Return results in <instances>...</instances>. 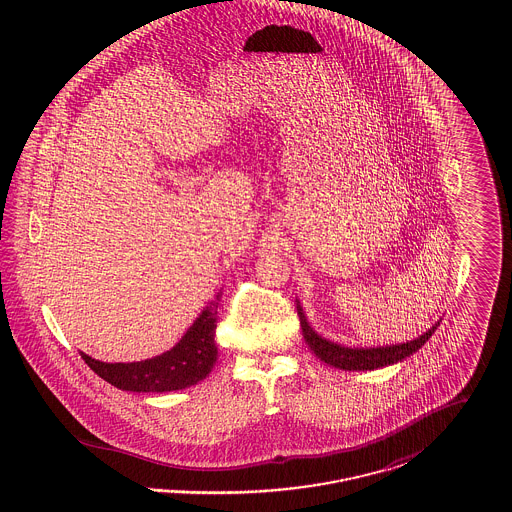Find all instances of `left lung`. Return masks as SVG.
<instances>
[{
	"instance_id": "obj_1",
	"label": "left lung",
	"mask_w": 512,
	"mask_h": 512,
	"mask_svg": "<svg viewBox=\"0 0 512 512\" xmlns=\"http://www.w3.org/2000/svg\"><path fill=\"white\" fill-rule=\"evenodd\" d=\"M297 315L301 320L303 338L311 347V351L326 365L341 368V370H376L382 366L395 365L416 353L426 341L430 340V336L436 332V328L439 326V322H436L428 332H424L422 336L407 341V343L382 345V347H345V345L318 336L317 332L311 328V324L307 322V317H305L299 301H297Z\"/></svg>"
}]
</instances>
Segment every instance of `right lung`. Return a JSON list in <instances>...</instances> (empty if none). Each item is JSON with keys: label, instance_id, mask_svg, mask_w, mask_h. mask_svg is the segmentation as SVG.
<instances>
[{"label": "right lung", "instance_id": "add662e5", "mask_svg": "<svg viewBox=\"0 0 512 512\" xmlns=\"http://www.w3.org/2000/svg\"><path fill=\"white\" fill-rule=\"evenodd\" d=\"M220 295L201 311L194 324L172 349L153 359L138 363H101L80 351L84 363L99 378L122 391L136 393H165L195 386L209 376L217 363V309Z\"/></svg>", "mask_w": 512, "mask_h": 512}]
</instances>
